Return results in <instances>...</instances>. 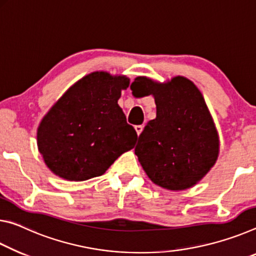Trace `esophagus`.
<instances>
[{
    "mask_svg": "<svg viewBox=\"0 0 256 256\" xmlns=\"http://www.w3.org/2000/svg\"><path fill=\"white\" fill-rule=\"evenodd\" d=\"M143 128H144V126L143 124H137V126H135V130H136V132H137V135L140 136V132H143Z\"/></svg>",
    "mask_w": 256,
    "mask_h": 256,
    "instance_id": "1",
    "label": "esophagus"
}]
</instances>
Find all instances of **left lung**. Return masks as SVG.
<instances>
[{"instance_id": "obj_1", "label": "left lung", "mask_w": 256, "mask_h": 256, "mask_svg": "<svg viewBox=\"0 0 256 256\" xmlns=\"http://www.w3.org/2000/svg\"><path fill=\"white\" fill-rule=\"evenodd\" d=\"M132 84L153 95L156 118L138 137L135 154L154 184L170 190L194 186L219 153V138L203 95L190 80L158 84L137 77Z\"/></svg>"}]
</instances>
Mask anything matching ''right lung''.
I'll list each match as a JSON object with an SVG mask.
<instances>
[{
    "instance_id": "1",
    "label": "right lung",
    "mask_w": 256,
    "mask_h": 256,
    "mask_svg": "<svg viewBox=\"0 0 256 256\" xmlns=\"http://www.w3.org/2000/svg\"><path fill=\"white\" fill-rule=\"evenodd\" d=\"M128 86L126 77L93 72L58 100L37 132L40 152L54 174L74 182L100 177L135 146L137 132L118 106Z\"/></svg>"
}]
</instances>
